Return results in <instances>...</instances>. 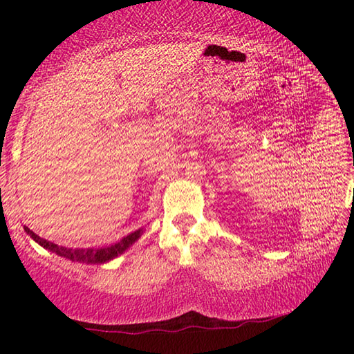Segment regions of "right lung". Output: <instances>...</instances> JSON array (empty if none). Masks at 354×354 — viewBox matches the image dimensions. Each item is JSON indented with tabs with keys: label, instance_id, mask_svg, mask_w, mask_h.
I'll use <instances>...</instances> for the list:
<instances>
[{
	"label": "right lung",
	"instance_id": "add662e5",
	"mask_svg": "<svg viewBox=\"0 0 354 354\" xmlns=\"http://www.w3.org/2000/svg\"><path fill=\"white\" fill-rule=\"evenodd\" d=\"M25 231L28 232L29 236H31L35 242L40 243L41 247L46 248V250H51L53 253H57L64 257H67L70 261H77V262H91V263H103L113 259V257H117L118 254H122L124 250H128L131 245H133L137 239L142 236V230H137L134 232H131L129 236L120 239L118 242H115L111 247H106V248H98V250H82V248H65V247H57V245L45 241V239H41L40 236L35 234L31 230H29L28 226H25Z\"/></svg>",
	"mask_w": 354,
	"mask_h": 354
}]
</instances>
